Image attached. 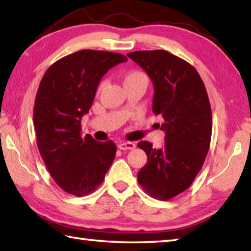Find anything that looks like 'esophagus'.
<instances>
[{
  "label": "esophagus",
  "mask_w": 251,
  "mask_h": 251,
  "mask_svg": "<svg viewBox=\"0 0 251 251\" xmlns=\"http://www.w3.org/2000/svg\"><path fill=\"white\" fill-rule=\"evenodd\" d=\"M136 147V145L134 143H131V142H126V143H121L120 145H118V148H120V150H122V151H128V150H134V148Z\"/></svg>",
  "instance_id": "esophagus-1"
}]
</instances>
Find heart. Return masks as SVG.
Instances as JSON below:
<instances>
[{
    "instance_id": "b5f03b06",
    "label": "heart",
    "mask_w": 251,
    "mask_h": 251,
    "mask_svg": "<svg viewBox=\"0 0 251 251\" xmlns=\"http://www.w3.org/2000/svg\"><path fill=\"white\" fill-rule=\"evenodd\" d=\"M136 80H146V82H148V78L144 72L138 71V70L129 71L124 75V85L136 82ZM104 85H105V82L103 80V82L100 83L99 88H97V92H100L101 90H103Z\"/></svg>"
}]
</instances>
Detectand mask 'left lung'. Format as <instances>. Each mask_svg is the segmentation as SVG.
Segmentation results:
<instances>
[{"label":"left lung","mask_w":251,"mask_h":251,"mask_svg":"<svg viewBox=\"0 0 251 251\" xmlns=\"http://www.w3.org/2000/svg\"><path fill=\"white\" fill-rule=\"evenodd\" d=\"M154 84L152 112L163 117L165 145L150 142L137 146L146 152L147 164L138 173V184L147 195L169 201L193 184L209 151L212 117L201 75L185 59L164 50L127 54Z\"/></svg>","instance_id":"8db88e82"}]
</instances>
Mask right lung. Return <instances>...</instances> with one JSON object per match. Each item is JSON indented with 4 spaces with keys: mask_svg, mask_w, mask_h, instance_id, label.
Masks as SVG:
<instances>
[{
    "mask_svg": "<svg viewBox=\"0 0 251 251\" xmlns=\"http://www.w3.org/2000/svg\"><path fill=\"white\" fill-rule=\"evenodd\" d=\"M126 61L120 53L82 50L50 65L40 83L33 112L37 147L54 181L74 196L95 192L115 158V143L82 137L80 121L103 75Z\"/></svg>",
    "mask_w": 251,
    "mask_h": 251,
    "instance_id": "obj_1",
    "label": "right lung"
}]
</instances>
